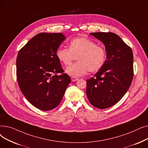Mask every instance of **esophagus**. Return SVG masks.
Listing matches in <instances>:
<instances>
[{
	"instance_id": "34e87169",
	"label": "esophagus",
	"mask_w": 148,
	"mask_h": 148,
	"mask_svg": "<svg viewBox=\"0 0 148 148\" xmlns=\"http://www.w3.org/2000/svg\"><path fill=\"white\" fill-rule=\"evenodd\" d=\"M79 80V78H77V77H71V80L73 82H75L77 80Z\"/></svg>"
}]
</instances>
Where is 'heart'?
Here are the masks:
<instances>
[{
  "label": "heart",
  "mask_w": 148,
  "mask_h": 148,
  "mask_svg": "<svg viewBox=\"0 0 148 148\" xmlns=\"http://www.w3.org/2000/svg\"><path fill=\"white\" fill-rule=\"evenodd\" d=\"M56 56L63 65H69L77 57L78 62L66 68V73L73 77H80L90 70L95 72L99 70L106 60V52L103 47L95 45L86 37H77L69 43V49L60 47Z\"/></svg>",
  "instance_id": "obj_1"
}]
</instances>
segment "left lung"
I'll return each instance as SVG.
<instances>
[{"mask_svg": "<svg viewBox=\"0 0 148 148\" xmlns=\"http://www.w3.org/2000/svg\"><path fill=\"white\" fill-rule=\"evenodd\" d=\"M90 34L103 43L107 57L103 66L87 80L86 93L92 106L105 109L116 104L130 88L134 77L133 53L116 34Z\"/></svg>", "mask_w": 148, "mask_h": 148, "instance_id": "1", "label": "left lung"}]
</instances>
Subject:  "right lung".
Here are the masks:
<instances>
[{"mask_svg": "<svg viewBox=\"0 0 148 148\" xmlns=\"http://www.w3.org/2000/svg\"><path fill=\"white\" fill-rule=\"evenodd\" d=\"M65 39L62 33L36 35L18 51L16 60L18 85L27 100L42 111L58 106L71 82L56 51ZM60 73L61 75L57 73Z\"/></svg>", "mask_w": 148, "mask_h": 148, "instance_id": "obj_1", "label": "right lung"}]
</instances>
